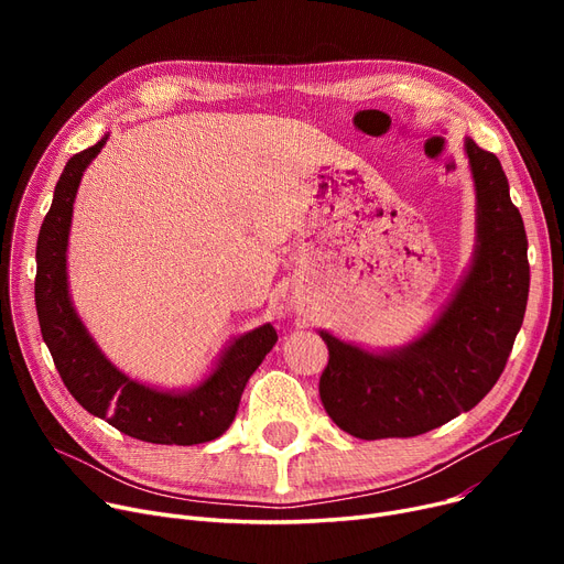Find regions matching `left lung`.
I'll use <instances>...</instances> for the list:
<instances>
[{"mask_svg":"<svg viewBox=\"0 0 564 564\" xmlns=\"http://www.w3.org/2000/svg\"><path fill=\"white\" fill-rule=\"evenodd\" d=\"M478 196V245L462 285L406 347L366 351L319 332L329 364L319 398L347 434L419 436L476 406L506 370L528 304V237L498 158L464 141Z\"/></svg>","mask_w":564,"mask_h":564,"instance_id":"left-lung-1","label":"left lung"}]
</instances>
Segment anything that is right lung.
<instances>
[{"label": "right lung", "mask_w": 564, "mask_h": 564, "mask_svg": "<svg viewBox=\"0 0 564 564\" xmlns=\"http://www.w3.org/2000/svg\"><path fill=\"white\" fill-rule=\"evenodd\" d=\"M107 137L73 155L54 187L36 245V311L43 340L70 395L118 432L162 446H194L221 436L235 421L249 377L279 336L272 324L235 338L217 368L196 389L169 393L123 375L88 336L77 317L66 274L73 203L84 169Z\"/></svg>", "instance_id": "add662e5"}]
</instances>
